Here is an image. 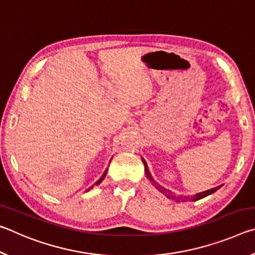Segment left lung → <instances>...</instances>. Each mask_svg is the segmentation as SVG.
I'll return each instance as SVG.
<instances>
[{
  "label": "left lung",
  "instance_id": "8db88e82",
  "mask_svg": "<svg viewBox=\"0 0 255 255\" xmlns=\"http://www.w3.org/2000/svg\"><path fill=\"white\" fill-rule=\"evenodd\" d=\"M143 163H144V165H145L146 176H147V179L150 181V182H152V184L154 185L155 188H156V189L158 190V191H161L162 193H164V195H165L167 198H171V199L176 200V201H181V200H187V199H189L188 197H176L173 192L170 191V190H167V189H165L164 187H162V185H159V184L156 182V181H155V180L152 178V175H150V173H149V170H148V166H147V164H146V162L144 161V159H143ZM219 188H221V185H219V187H216V188L210 189V190H207V191L200 192V193H197V195H195L193 197H191V200L196 201V200L202 199V198H205V197H207V196L211 195V193H214L215 191H217V190H218Z\"/></svg>",
  "mask_w": 255,
  "mask_h": 255
}]
</instances>
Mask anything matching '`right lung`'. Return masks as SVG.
<instances>
[{
    "label": "right lung",
    "instance_id": "add662e5",
    "mask_svg": "<svg viewBox=\"0 0 255 255\" xmlns=\"http://www.w3.org/2000/svg\"><path fill=\"white\" fill-rule=\"evenodd\" d=\"M107 171H108V169H107V170H106V171H105V173H103V174H102V176H101V178H100V179H99V180H98V181H97V182H96V184H99V183H100V182H101V181H102V180H103V179H105V178H106V174H107ZM91 188H92V187H91ZM88 190H89V189H88Z\"/></svg>",
    "mask_w": 255,
    "mask_h": 255
}]
</instances>
